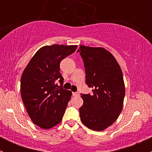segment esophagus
Returning a JSON list of instances; mask_svg holds the SVG:
<instances>
[{
    "label": "esophagus",
    "instance_id": "esophagus-1",
    "mask_svg": "<svg viewBox=\"0 0 152 152\" xmlns=\"http://www.w3.org/2000/svg\"><path fill=\"white\" fill-rule=\"evenodd\" d=\"M72 94H73V96H78L79 95V93H78V92H73V93H72Z\"/></svg>",
    "mask_w": 152,
    "mask_h": 152
}]
</instances>
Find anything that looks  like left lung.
<instances>
[{
  "instance_id": "1",
  "label": "left lung",
  "mask_w": 152,
  "mask_h": 152,
  "mask_svg": "<svg viewBox=\"0 0 152 152\" xmlns=\"http://www.w3.org/2000/svg\"><path fill=\"white\" fill-rule=\"evenodd\" d=\"M86 84L92 93L81 94L84 101L79 109L81 121L95 131H103L118 118L125 96L123 73L111 53L104 48L80 45Z\"/></svg>"
}]
</instances>
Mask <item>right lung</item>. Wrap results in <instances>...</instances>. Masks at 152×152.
<instances>
[{
	"label": "right lung",
	"mask_w": 152,
	"mask_h": 152,
	"mask_svg": "<svg viewBox=\"0 0 152 152\" xmlns=\"http://www.w3.org/2000/svg\"><path fill=\"white\" fill-rule=\"evenodd\" d=\"M76 48L77 45L42 47L23 70L21 97L30 118L40 128H52L62 121L72 93L63 89L59 64Z\"/></svg>",
	"instance_id": "1"
}]
</instances>
